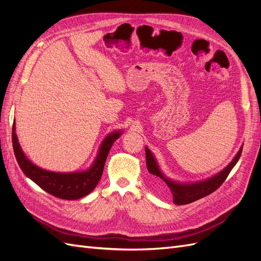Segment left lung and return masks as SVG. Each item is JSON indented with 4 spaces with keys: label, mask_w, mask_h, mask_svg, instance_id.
<instances>
[{
    "label": "left lung",
    "mask_w": 261,
    "mask_h": 261,
    "mask_svg": "<svg viewBox=\"0 0 261 261\" xmlns=\"http://www.w3.org/2000/svg\"><path fill=\"white\" fill-rule=\"evenodd\" d=\"M242 150L243 147H241L239 152L234 156V159L228 163L222 171L219 172L218 174L209 177L208 179L195 181V183H179V181H175L165 176L160 170L159 165H158L155 158L153 156L152 152L148 149V147H146V163L149 173L152 174L154 177L153 183L156 185H160V183L162 184L164 181V184L168 186L170 192L173 195V202L175 204H187L198 200L202 198V197H206L217 191V189L223 184V181L226 179L227 175L230 174V172L234 168V165L238 163L242 153Z\"/></svg>",
    "instance_id": "8db88e82"
}]
</instances>
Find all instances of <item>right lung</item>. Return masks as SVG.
Returning <instances> with one entry per match:
<instances>
[{
  "label": "right lung",
  "mask_w": 261,
  "mask_h": 261,
  "mask_svg": "<svg viewBox=\"0 0 261 261\" xmlns=\"http://www.w3.org/2000/svg\"><path fill=\"white\" fill-rule=\"evenodd\" d=\"M15 129H16V127H15L14 122L12 132L14 153L23 174L35 181L39 187H41L46 193L66 200L80 199L82 197L90 194L96 188L102 176V173H103L105 163L110 149L113 146L114 141L123 133L122 130H116L109 134L100 145L96 159H94L92 165L88 170L61 173L46 171L37 167L36 164L31 162L26 154L23 153Z\"/></svg>",
  "instance_id": "add662e5"
}]
</instances>
